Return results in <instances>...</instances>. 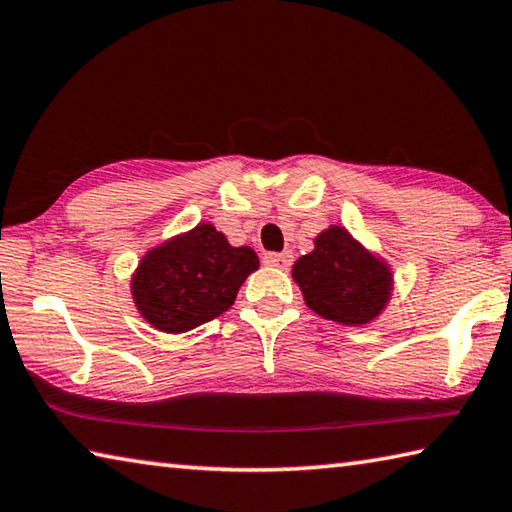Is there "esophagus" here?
<instances>
[{
	"mask_svg": "<svg viewBox=\"0 0 512 512\" xmlns=\"http://www.w3.org/2000/svg\"><path fill=\"white\" fill-rule=\"evenodd\" d=\"M265 265L276 267V269H287L292 265V254L283 252V254H265Z\"/></svg>",
	"mask_w": 512,
	"mask_h": 512,
	"instance_id": "34e87169",
	"label": "esophagus"
}]
</instances>
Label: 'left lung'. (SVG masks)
Listing matches in <instances>:
<instances>
[{"mask_svg": "<svg viewBox=\"0 0 512 512\" xmlns=\"http://www.w3.org/2000/svg\"><path fill=\"white\" fill-rule=\"evenodd\" d=\"M305 305L327 321L363 327L381 316L392 298V269L341 225L314 238V249L292 267Z\"/></svg>", "mask_w": 512, "mask_h": 512, "instance_id": "8db88e82", "label": "left lung"}]
</instances>
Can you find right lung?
I'll return each instance as SVG.
<instances>
[{"label":"right lung","mask_w":512,"mask_h":512,"mask_svg":"<svg viewBox=\"0 0 512 512\" xmlns=\"http://www.w3.org/2000/svg\"><path fill=\"white\" fill-rule=\"evenodd\" d=\"M258 265L252 247L229 245L223 231L198 223L140 258L131 296L151 327L182 334L227 312Z\"/></svg>","instance_id":"1"}]
</instances>
